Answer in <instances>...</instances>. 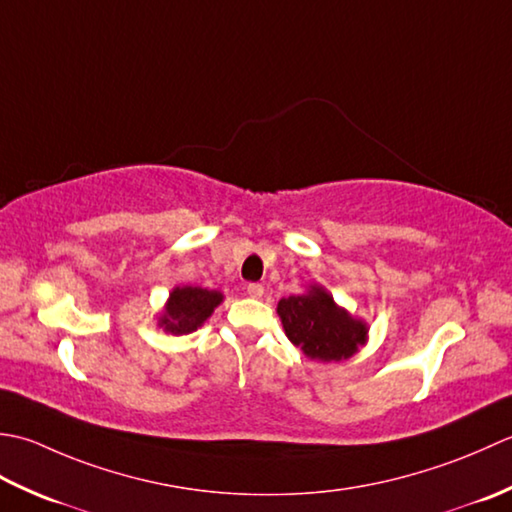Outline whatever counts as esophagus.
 <instances>
[{"instance_id": "1", "label": "esophagus", "mask_w": 512, "mask_h": 512, "mask_svg": "<svg viewBox=\"0 0 512 512\" xmlns=\"http://www.w3.org/2000/svg\"><path fill=\"white\" fill-rule=\"evenodd\" d=\"M263 294H265V287H263V285H258V283L247 285V296H252V298H263Z\"/></svg>"}]
</instances>
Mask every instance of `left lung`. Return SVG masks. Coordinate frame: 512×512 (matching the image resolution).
<instances>
[{
  "label": "left lung",
  "mask_w": 512,
  "mask_h": 512,
  "mask_svg": "<svg viewBox=\"0 0 512 512\" xmlns=\"http://www.w3.org/2000/svg\"><path fill=\"white\" fill-rule=\"evenodd\" d=\"M276 314L289 342L318 362L349 360L369 340L367 322L353 318L325 287L316 283L298 296L280 298Z\"/></svg>",
  "instance_id": "obj_1"
}]
</instances>
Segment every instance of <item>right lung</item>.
Segmentation results:
<instances>
[{
    "mask_svg": "<svg viewBox=\"0 0 512 512\" xmlns=\"http://www.w3.org/2000/svg\"><path fill=\"white\" fill-rule=\"evenodd\" d=\"M225 296L216 289L205 287H174L165 300L163 309L156 316V327L172 336H185L198 327L205 325V320L214 314V309L221 305Z\"/></svg>",
    "mask_w": 512,
    "mask_h": 512,
    "instance_id": "add662e5",
    "label": "right lung"
}]
</instances>
